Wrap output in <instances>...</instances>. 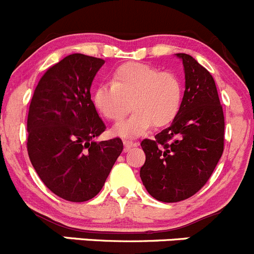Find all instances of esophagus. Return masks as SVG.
<instances>
[{
	"label": "esophagus",
	"mask_w": 254,
	"mask_h": 254,
	"mask_svg": "<svg viewBox=\"0 0 254 254\" xmlns=\"http://www.w3.org/2000/svg\"><path fill=\"white\" fill-rule=\"evenodd\" d=\"M137 145H139V142H137V141H131V140H124L125 151H127L130 147H132V146H137Z\"/></svg>",
	"instance_id": "esophagus-1"
}]
</instances>
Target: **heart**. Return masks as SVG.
Listing matches in <instances>:
<instances>
[{
  "instance_id": "1",
  "label": "heart",
  "mask_w": 254,
  "mask_h": 254,
  "mask_svg": "<svg viewBox=\"0 0 254 254\" xmlns=\"http://www.w3.org/2000/svg\"><path fill=\"white\" fill-rule=\"evenodd\" d=\"M182 82L171 71H158L141 63H127L112 73V82H101L93 91L97 111L111 122H120L129 112L132 114L115 127L122 136H139L152 125L170 124L178 114L182 103Z\"/></svg>"
}]
</instances>
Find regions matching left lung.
<instances>
[{"instance_id":"1","label":"left lung","mask_w":254,"mask_h":254,"mask_svg":"<svg viewBox=\"0 0 254 254\" xmlns=\"http://www.w3.org/2000/svg\"><path fill=\"white\" fill-rule=\"evenodd\" d=\"M177 56L186 73L181 108L171 127L141 141L146 161L140 177L150 195L163 203L198 193L224 152L225 118L214 78L190 55Z\"/></svg>"}]
</instances>
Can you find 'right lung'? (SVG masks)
Listing matches in <instances>:
<instances>
[{"label": "right lung", "mask_w": 254, "mask_h": 254, "mask_svg": "<svg viewBox=\"0 0 254 254\" xmlns=\"http://www.w3.org/2000/svg\"><path fill=\"white\" fill-rule=\"evenodd\" d=\"M103 64L83 54L64 58L39 79L28 112L30 162L54 194L73 203L101 191L123 151L120 137L93 140L106 130L89 91Z\"/></svg>", "instance_id": "add662e5"}]
</instances>
